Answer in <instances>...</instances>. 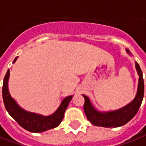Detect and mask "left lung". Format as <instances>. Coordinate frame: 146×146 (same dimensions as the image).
Returning a JSON list of instances; mask_svg holds the SVG:
<instances>
[{
	"mask_svg": "<svg viewBox=\"0 0 146 146\" xmlns=\"http://www.w3.org/2000/svg\"><path fill=\"white\" fill-rule=\"evenodd\" d=\"M126 51L127 54L131 56V53L128 49H126ZM135 68L139 76L137 93L133 100L123 108L114 111H101L96 108L87 96L82 95L84 98V111L88 120L92 124L103 127H119L126 124L135 116L144 97V80L142 72L137 62H135Z\"/></svg>",
	"mask_w": 146,
	"mask_h": 146,
	"instance_id": "8db88e82",
	"label": "left lung"
}]
</instances>
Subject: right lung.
Returning a JSON list of instances; mask_svg holds the SVG:
<instances>
[{
  "mask_svg": "<svg viewBox=\"0 0 146 146\" xmlns=\"http://www.w3.org/2000/svg\"><path fill=\"white\" fill-rule=\"evenodd\" d=\"M18 58L16 57L13 63L16 62ZM10 70H8L3 81L2 96L7 111L16 120L19 125L25 130L32 133H41L55 128L61 123L64 118V114L68 105L73 99V96L64 98L55 111L50 115H42L35 112H31L22 108L17 102L13 99L9 90V80Z\"/></svg>",
  "mask_w": 146,
  "mask_h": 146,
  "instance_id": "add662e5",
  "label": "right lung"
}]
</instances>
